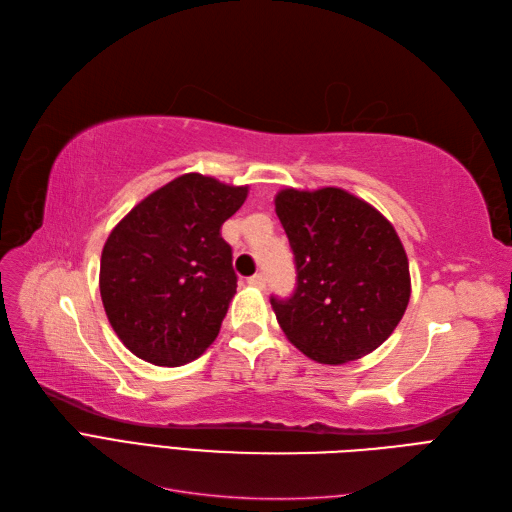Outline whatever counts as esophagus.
Segmentation results:
<instances>
[{"label":"esophagus","mask_w":512,"mask_h":512,"mask_svg":"<svg viewBox=\"0 0 512 512\" xmlns=\"http://www.w3.org/2000/svg\"><path fill=\"white\" fill-rule=\"evenodd\" d=\"M249 285H253V287H266V276H263V274H253L249 278Z\"/></svg>","instance_id":"34e87169"}]
</instances>
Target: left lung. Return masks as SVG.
<instances>
[{
  "instance_id": "obj_1",
  "label": "left lung",
  "mask_w": 512,
  "mask_h": 512,
  "mask_svg": "<svg viewBox=\"0 0 512 512\" xmlns=\"http://www.w3.org/2000/svg\"><path fill=\"white\" fill-rule=\"evenodd\" d=\"M274 206L298 272L291 298L270 300L289 342L329 366L378 349L410 300L408 257L393 225L338 187H289Z\"/></svg>"
}]
</instances>
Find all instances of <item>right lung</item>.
<instances>
[{
  "label": "right lung",
  "instance_id": "obj_1",
  "mask_svg": "<svg viewBox=\"0 0 512 512\" xmlns=\"http://www.w3.org/2000/svg\"><path fill=\"white\" fill-rule=\"evenodd\" d=\"M249 187L183 174L131 208L112 229L100 293L114 332L136 357L178 368L219 336L238 276L221 225Z\"/></svg>",
  "mask_w": 512,
  "mask_h": 512
}]
</instances>
